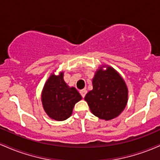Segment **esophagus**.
Wrapping results in <instances>:
<instances>
[{"instance_id": "esophagus-1", "label": "esophagus", "mask_w": 160, "mask_h": 160, "mask_svg": "<svg viewBox=\"0 0 160 160\" xmlns=\"http://www.w3.org/2000/svg\"><path fill=\"white\" fill-rule=\"evenodd\" d=\"M86 92H87V90H86V89H81V90H80V93L82 98H84V97H85Z\"/></svg>"}]
</instances>
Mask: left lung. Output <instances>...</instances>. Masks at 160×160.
<instances>
[{
  "instance_id": "obj_1",
  "label": "left lung",
  "mask_w": 160,
  "mask_h": 160,
  "mask_svg": "<svg viewBox=\"0 0 160 160\" xmlns=\"http://www.w3.org/2000/svg\"><path fill=\"white\" fill-rule=\"evenodd\" d=\"M106 70L101 67L92 79V90L84 99L92 113L102 120H110L118 117L128 102L126 82L117 71L110 66Z\"/></svg>"
}]
</instances>
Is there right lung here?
<instances>
[{
	"mask_svg": "<svg viewBox=\"0 0 160 160\" xmlns=\"http://www.w3.org/2000/svg\"><path fill=\"white\" fill-rule=\"evenodd\" d=\"M63 72L51 74L42 92L43 109L51 119L57 121L67 120L72 114L75 104L82 99L74 87H69L64 81Z\"/></svg>",
	"mask_w": 160,
	"mask_h": 160,
	"instance_id": "right-lung-1",
	"label": "right lung"
}]
</instances>
